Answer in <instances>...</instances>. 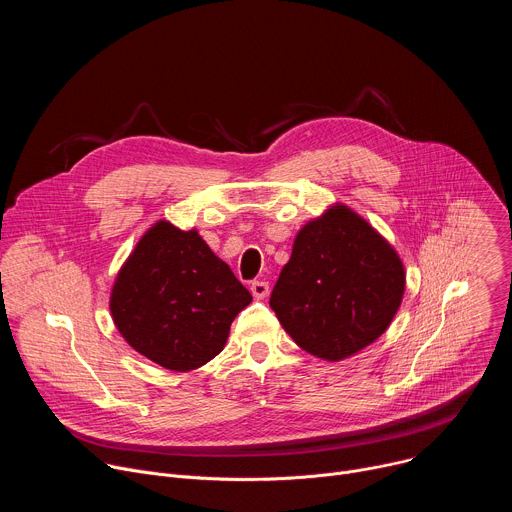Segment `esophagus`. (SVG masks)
I'll list each match as a JSON object with an SVG mask.
<instances>
[{"label": "esophagus", "mask_w": 512, "mask_h": 512, "mask_svg": "<svg viewBox=\"0 0 512 512\" xmlns=\"http://www.w3.org/2000/svg\"><path fill=\"white\" fill-rule=\"evenodd\" d=\"M251 294L255 300H265L269 296V283L267 281H253L251 283Z\"/></svg>", "instance_id": "1"}]
</instances>
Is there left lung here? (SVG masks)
<instances>
[{"instance_id":"1","label":"left lung","mask_w":512,"mask_h":512,"mask_svg":"<svg viewBox=\"0 0 512 512\" xmlns=\"http://www.w3.org/2000/svg\"><path fill=\"white\" fill-rule=\"evenodd\" d=\"M403 294L405 265L395 247L334 202L298 231L269 306L300 348L338 362L387 332Z\"/></svg>"}]
</instances>
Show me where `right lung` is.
I'll use <instances>...</instances> for the list:
<instances>
[{
    "label": "right lung",
    "mask_w": 512,
    "mask_h": 512,
    "mask_svg": "<svg viewBox=\"0 0 512 512\" xmlns=\"http://www.w3.org/2000/svg\"><path fill=\"white\" fill-rule=\"evenodd\" d=\"M251 300L196 229L158 221L121 265L109 310L135 352L168 371L188 373L225 348L233 320Z\"/></svg>",
    "instance_id": "right-lung-1"
}]
</instances>
